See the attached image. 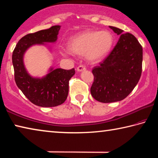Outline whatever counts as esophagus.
I'll return each mask as SVG.
<instances>
[{"mask_svg":"<svg viewBox=\"0 0 158 158\" xmlns=\"http://www.w3.org/2000/svg\"><path fill=\"white\" fill-rule=\"evenodd\" d=\"M85 69V67L83 65H80L77 68V70L78 72H81V71H84Z\"/></svg>","mask_w":158,"mask_h":158,"instance_id":"1","label":"esophagus"}]
</instances>
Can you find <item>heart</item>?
<instances>
[{
    "mask_svg": "<svg viewBox=\"0 0 158 158\" xmlns=\"http://www.w3.org/2000/svg\"><path fill=\"white\" fill-rule=\"evenodd\" d=\"M114 42V36L110 32L87 31L71 37L68 47L77 54L85 53L89 60L98 61L108 54Z\"/></svg>",
    "mask_w": 158,
    "mask_h": 158,
    "instance_id": "1",
    "label": "heart"
}]
</instances>
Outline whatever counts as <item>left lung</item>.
I'll return each mask as SVG.
<instances>
[{
  "label": "left lung",
  "instance_id": "8db88e82",
  "mask_svg": "<svg viewBox=\"0 0 158 158\" xmlns=\"http://www.w3.org/2000/svg\"><path fill=\"white\" fill-rule=\"evenodd\" d=\"M121 35L116 46L100 65L93 69L94 81L90 88L93 98L100 102L123 100L137 85L142 71L143 49L129 33L109 26Z\"/></svg>",
  "mask_w": 158,
  "mask_h": 158
}]
</instances>
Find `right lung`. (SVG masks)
I'll return each instance as SVG.
<instances>
[{"mask_svg": "<svg viewBox=\"0 0 158 158\" xmlns=\"http://www.w3.org/2000/svg\"><path fill=\"white\" fill-rule=\"evenodd\" d=\"M60 26L30 33L23 37L12 53V64L16 84L32 103L42 107H52L62 105L68 98L69 81L75 70L53 69L42 78L33 77L28 73L23 63V56L28 48L35 44L53 43L58 38Z\"/></svg>", "mask_w": 158, "mask_h": 158, "instance_id": "right-lung-1", "label": "right lung"}]
</instances>
